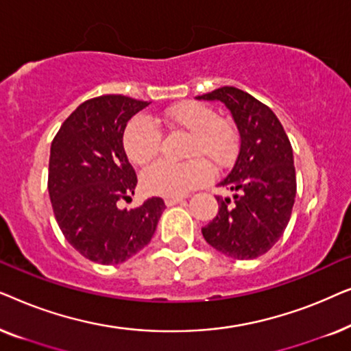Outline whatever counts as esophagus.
I'll list each match as a JSON object with an SVG mask.
<instances>
[{"label": "esophagus", "mask_w": 351, "mask_h": 351, "mask_svg": "<svg viewBox=\"0 0 351 351\" xmlns=\"http://www.w3.org/2000/svg\"><path fill=\"white\" fill-rule=\"evenodd\" d=\"M182 201H184V198H166L165 203L166 206H174V204L182 203Z\"/></svg>", "instance_id": "obj_1"}]
</instances>
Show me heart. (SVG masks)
<instances>
[{"label":"heart","instance_id":"obj_1","mask_svg":"<svg viewBox=\"0 0 351 351\" xmlns=\"http://www.w3.org/2000/svg\"><path fill=\"white\" fill-rule=\"evenodd\" d=\"M165 121L190 132L185 147V162L158 161L142 172V185L150 195L179 198L189 195L213 179V167L232 165L238 153L239 134L232 119L217 117L214 108L201 102H184L165 113ZM162 134L145 117H136L128 123L123 134V147L129 160L145 166L158 155Z\"/></svg>","mask_w":351,"mask_h":351}]
</instances>
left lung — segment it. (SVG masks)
<instances>
[{
	"label": "left lung",
	"instance_id": "left-lung-1",
	"mask_svg": "<svg viewBox=\"0 0 351 351\" xmlns=\"http://www.w3.org/2000/svg\"><path fill=\"white\" fill-rule=\"evenodd\" d=\"M196 99L223 102L239 131L237 161L219 184L234 195L215 196L219 213L201 232L225 256L256 258L275 246L289 223L297 190L291 142L276 114L241 89L223 86Z\"/></svg>",
	"mask_w": 351,
	"mask_h": 351
}]
</instances>
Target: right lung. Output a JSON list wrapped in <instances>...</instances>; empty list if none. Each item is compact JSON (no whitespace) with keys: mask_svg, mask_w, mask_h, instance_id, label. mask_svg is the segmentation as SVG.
Here are the masks:
<instances>
[{"mask_svg":"<svg viewBox=\"0 0 351 351\" xmlns=\"http://www.w3.org/2000/svg\"><path fill=\"white\" fill-rule=\"evenodd\" d=\"M148 102L118 94L86 100L65 119L51 143L47 190L66 241L90 262L117 265L150 243L165 201L131 199L137 176L128 161L123 134Z\"/></svg>","mask_w":351,"mask_h":351,"instance_id":"add662e5","label":"right lung"}]
</instances>
